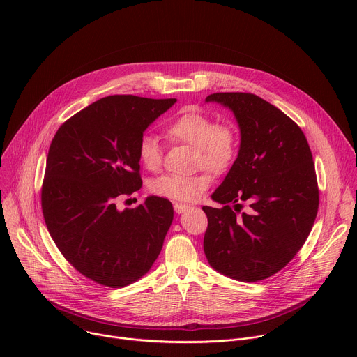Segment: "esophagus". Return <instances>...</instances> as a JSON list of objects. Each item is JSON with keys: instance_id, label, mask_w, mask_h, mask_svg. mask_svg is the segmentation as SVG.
<instances>
[{"instance_id": "esophagus-1", "label": "esophagus", "mask_w": 357, "mask_h": 357, "mask_svg": "<svg viewBox=\"0 0 357 357\" xmlns=\"http://www.w3.org/2000/svg\"><path fill=\"white\" fill-rule=\"evenodd\" d=\"M174 209H175V212H176L178 215H181V213H183V212L188 211V206H186V205H182V203H175Z\"/></svg>"}]
</instances>
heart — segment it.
Masks as SVG:
<instances>
[{
  "label": "heart",
  "mask_w": 357,
  "mask_h": 357,
  "mask_svg": "<svg viewBox=\"0 0 357 357\" xmlns=\"http://www.w3.org/2000/svg\"><path fill=\"white\" fill-rule=\"evenodd\" d=\"M167 135L178 142L195 148V164L222 174L231 167L237 157L238 137L233 127L218 124L208 114L197 110H186L172 120ZM137 155L139 162L149 171H157L162 162L161 146L152 135H142L138 141ZM212 175L200 169L192 175H164L152 183L157 195L174 202L192 203L212 185Z\"/></svg>",
  "instance_id": "1"
}]
</instances>
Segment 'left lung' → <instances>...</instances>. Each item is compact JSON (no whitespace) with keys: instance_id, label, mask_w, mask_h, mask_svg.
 Returning <instances> with one entry per match:
<instances>
[{"instance_id":"obj_1","label":"left lung","mask_w":357,"mask_h":357,"mask_svg":"<svg viewBox=\"0 0 357 357\" xmlns=\"http://www.w3.org/2000/svg\"><path fill=\"white\" fill-rule=\"evenodd\" d=\"M206 101L233 112L241 138L233 167L212 195L223 208H202L208 216L203 250L216 271L261 281L295 257L314 226L319 189L312 152L302 130L256 94L213 93ZM241 199L250 203V214L239 213Z\"/></svg>"}]
</instances>
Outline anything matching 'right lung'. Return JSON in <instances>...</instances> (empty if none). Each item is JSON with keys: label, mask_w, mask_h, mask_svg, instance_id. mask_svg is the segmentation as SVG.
Masks as SVG:
<instances>
[{"label": "right lung", "mask_w": 357, "mask_h": 357, "mask_svg": "<svg viewBox=\"0 0 357 357\" xmlns=\"http://www.w3.org/2000/svg\"><path fill=\"white\" fill-rule=\"evenodd\" d=\"M176 98L103 97L66 120L50 142L42 213L63 257L110 288L145 275L174 219L168 199L148 196L135 209L117 200L142 186L138 141Z\"/></svg>", "instance_id": "obj_1"}]
</instances>
